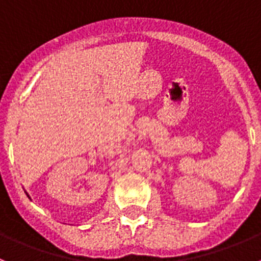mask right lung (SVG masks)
Wrapping results in <instances>:
<instances>
[{
    "label": "right lung",
    "instance_id": "add662e5",
    "mask_svg": "<svg viewBox=\"0 0 261 261\" xmlns=\"http://www.w3.org/2000/svg\"><path fill=\"white\" fill-rule=\"evenodd\" d=\"M28 196H29V195H28Z\"/></svg>",
    "mask_w": 261,
    "mask_h": 261
}]
</instances>
